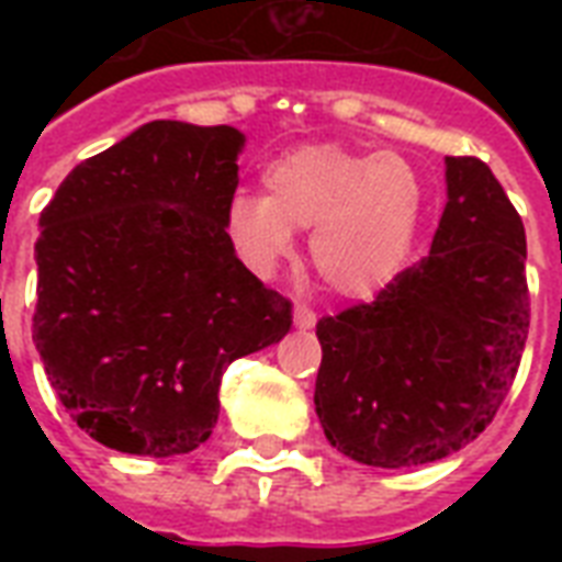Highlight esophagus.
<instances>
[{
    "label": "esophagus",
    "mask_w": 562,
    "mask_h": 562,
    "mask_svg": "<svg viewBox=\"0 0 562 562\" xmlns=\"http://www.w3.org/2000/svg\"><path fill=\"white\" fill-rule=\"evenodd\" d=\"M317 324V317H315V312H312V308L308 306H294V326H297V329H312V326Z\"/></svg>",
    "instance_id": "esophagus-1"
}]
</instances>
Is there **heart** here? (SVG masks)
<instances>
[{"instance_id":"obj_1","label":"heart","mask_w":562,"mask_h":562,"mask_svg":"<svg viewBox=\"0 0 562 562\" xmlns=\"http://www.w3.org/2000/svg\"><path fill=\"white\" fill-rule=\"evenodd\" d=\"M262 187L227 206L229 241L256 273L291 256L294 229H312L308 259L347 300L373 297L405 271L423 212V180L408 160L297 145L265 166Z\"/></svg>"}]
</instances>
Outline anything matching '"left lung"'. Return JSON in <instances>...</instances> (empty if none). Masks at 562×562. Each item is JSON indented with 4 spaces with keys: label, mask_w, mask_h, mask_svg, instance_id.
<instances>
[{
    "label": "left lung",
    "mask_w": 562,
    "mask_h": 562,
    "mask_svg": "<svg viewBox=\"0 0 562 562\" xmlns=\"http://www.w3.org/2000/svg\"><path fill=\"white\" fill-rule=\"evenodd\" d=\"M525 227L479 157H446L431 250L379 291L317 321L315 411L352 461H440L493 423L522 359L531 303Z\"/></svg>",
    "instance_id": "obj_1"
}]
</instances>
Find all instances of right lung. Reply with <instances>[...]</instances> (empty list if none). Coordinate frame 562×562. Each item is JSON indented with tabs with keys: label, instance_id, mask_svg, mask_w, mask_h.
<instances>
[{
	"label": "right lung",
	"instance_id": "right-lung-1",
	"mask_svg": "<svg viewBox=\"0 0 562 562\" xmlns=\"http://www.w3.org/2000/svg\"><path fill=\"white\" fill-rule=\"evenodd\" d=\"M245 134L157 119L75 166L40 212L34 344L69 417L108 449L187 454L229 361L282 341L291 303L236 256Z\"/></svg>",
	"mask_w": 562,
	"mask_h": 562
}]
</instances>
